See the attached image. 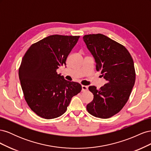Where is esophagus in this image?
<instances>
[{
  "label": "esophagus",
  "mask_w": 151,
  "mask_h": 151,
  "mask_svg": "<svg viewBox=\"0 0 151 151\" xmlns=\"http://www.w3.org/2000/svg\"><path fill=\"white\" fill-rule=\"evenodd\" d=\"M88 89V87L86 86H82V91H86Z\"/></svg>",
  "instance_id": "esophagus-1"
}]
</instances>
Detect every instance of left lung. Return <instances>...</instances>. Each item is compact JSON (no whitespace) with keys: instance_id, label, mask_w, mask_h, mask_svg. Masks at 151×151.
<instances>
[{"instance_id":"obj_1","label":"left lung","mask_w":151,"mask_h":151,"mask_svg":"<svg viewBox=\"0 0 151 151\" xmlns=\"http://www.w3.org/2000/svg\"><path fill=\"white\" fill-rule=\"evenodd\" d=\"M83 40L95 59L97 71L107 81L99 89L89 87L94 98L87 110L94 116L108 118L119 112L130 97L135 81L133 59L124 46L104 35H87Z\"/></svg>"}]
</instances>
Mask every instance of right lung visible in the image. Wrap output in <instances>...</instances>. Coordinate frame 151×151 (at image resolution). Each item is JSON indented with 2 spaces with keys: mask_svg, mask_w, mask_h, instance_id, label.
<instances>
[{
  "mask_svg": "<svg viewBox=\"0 0 151 151\" xmlns=\"http://www.w3.org/2000/svg\"><path fill=\"white\" fill-rule=\"evenodd\" d=\"M79 36L55 35L33 44L22 59L19 77L27 104L36 115L52 119L64 113L81 85L65 80L57 69L66 60Z\"/></svg>",
  "mask_w": 151,
  "mask_h": 151,
  "instance_id": "obj_1",
  "label": "right lung"
}]
</instances>
